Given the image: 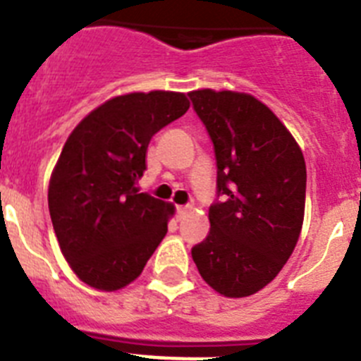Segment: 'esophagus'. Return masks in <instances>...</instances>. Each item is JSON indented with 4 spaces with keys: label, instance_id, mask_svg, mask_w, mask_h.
<instances>
[{
    "label": "esophagus",
    "instance_id": "34e87169",
    "mask_svg": "<svg viewBox=\"0 0 361 361\" xmlns=\"http://www.w3.org/2000/svg\"><path fill=\"white\" fill-rule=\"evenodd\" d=\"M188 209H190V206H177V213H178V216H184V215H186Z\"/></svg>",
    "mask_w": 361,
    "mask_h": 361
}]
</instances>
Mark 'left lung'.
Segmentation results:
<instances>
[{
    "label": "left lung",
    "mask_w": 361,
    "mask_h": 361,
    "mask_svg": "<svg viewBox=\"0 0 361 361\" xmlns=\"http://www.w3.org/2000/svg\"><path fill=\"white\" fill-rule=\"evenodd\" d=\"M188 95L216 161L212 228L191 257L220 295L250 296L279 275L298 242L307 180L304 155L279 117L253 95Z\"/></svg>",
    "instance_id": "obj_1"
}]
</instances>
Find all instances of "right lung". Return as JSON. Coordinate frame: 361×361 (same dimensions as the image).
<instances>
[{"mask_svg":"<svg viewBox=\"0 0 361 361\" xmlns=\"http://www.w3.org/2000/svg\"><path fill=\"white\" fill-rule=\"evenodd\" d=\"M190 108L184 94L119 95L70 133L50 178L49 209L66 262L85 283L117 291L141 275L173 206L139 193L152 137Z\"/></svg>","mask_w":361,"mask_h":361,"instance_id":"add662e5","label":"right lung"}]
</instances>
